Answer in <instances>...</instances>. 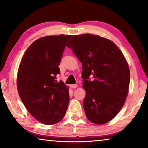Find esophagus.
I'll list each match as a JSON object with an SVG mask.
<instances>
[{
    "label": "esophagus",
    "instance_id": "obj_1",
    "mask_svg": "<svg viewBox=\"0 0 148 148\" xmlns=\"http://www.w3.org/2000/svg\"><path fill=\"white\" fill-rule=\"evenodd\" d=\"M70 87H71V88H76V87H77V84H72V85H70Z\"/></svg>",
    "mask_w": 148,
    "mask_h": 148
}]
</instances>
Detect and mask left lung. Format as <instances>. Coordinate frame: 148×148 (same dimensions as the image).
<instances>
[{
  "label": "left lung",
  "instance_id": "obj_1",
  "mask_svg": "<svg viewBox=\"0 0 148 148\" xmlns=\"http://www.w3.org/2000/svg\"><path fill=\"white\" fill-rule=\"evenodd\" d=\"M66 46L82 64L86 117L95 124L106 123L119 113L128 95L130 71L123 54L112 41L90 34L74 35Z\"/></svg>",
  "mask_w": 148,
  "mask_h": 148
}]
</instances>
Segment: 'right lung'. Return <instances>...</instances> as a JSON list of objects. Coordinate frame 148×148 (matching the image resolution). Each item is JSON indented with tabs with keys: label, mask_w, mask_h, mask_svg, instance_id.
Returning a JSON list of instances; mask_svg holds the SVG:
<instances>
[{
	"label": "right lung",
	"mask_w": 148,
	"mask_h": 148,
	"mask_svg": "<svg viewBox=\"0 0 148 148\" xmlns=\"http://www.w3.org/2000/svg\"><path fill=\"white\" fill-rule=\"evenodd\" d=\"M72 35L42 37L23 55L17 72V91L29 112L38 121L53 125L63 118L69 102V89L62 81L59 65Z\"/></svg>",
	"instance_id": "right-lung-1"
}]
</instances>
